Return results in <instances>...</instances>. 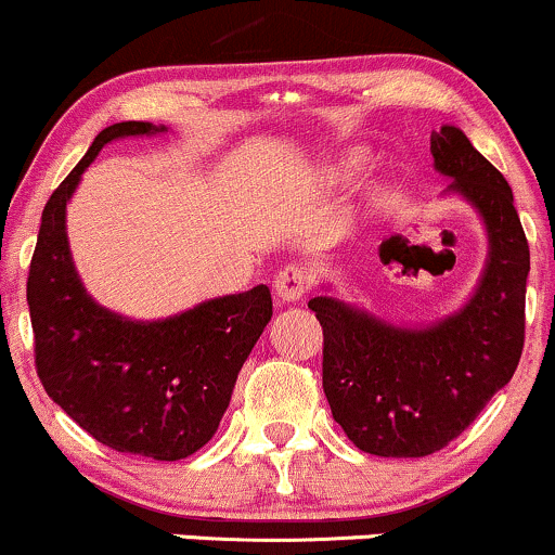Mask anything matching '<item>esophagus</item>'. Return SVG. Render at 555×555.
<instances>
[{
    "instance_id": "esophagus-1",
    "label": "esophagus",
    "mask_w": 555,
    "mask_h": 555,
    "mask_svg": "<svg viewBox=\"0 0 555 555\" xmlns=\"http://www.w3.org/2000/svg\"><path fill=\"white\" fill-rule=\"evenodd\" d=\"M310 289V271L302 266L292 263L276 273V282H273V292L284 302H297L302 299L305 292Z\"/></svg>"
}]
</instances>
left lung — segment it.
<instances>
[{
  "instance_id": "left-lung-1",
  "label": "left lung",
  "mask_w": 555,
  "mask_h": 555,
  "mask_svg": "<svg viewBox=\"0 0 555 555\" xmlns=\"http://www.w3.org/2000/svg\"><path fill=\"white\" fill-rule=\"evenodd\" d=\"M433 162L480 211L490 258L475 297L425 331L386 326L331 297L310 299L323 328V391L331 415L360 451L417 460L473 425L512 380L525 347L530 245L514 193L456 127H441Z\"/></svg>"
}]
</instances>
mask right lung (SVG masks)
<instances>
[{
  "label": "right lung",
  "instance_id": "add662e5",
  "mask_svg": "<svg viewBox=\"0 0 555 555\" xmlns=\"http://www.w3.org/2000/svg\"><path fill=\"white\" fill-rule=\"evenodd\" d=\"M156 130L164 127H106L54 190L30 258L28 308L36 373L49 397L99 443L177 462L211 441L273 305L269 286L258 284L169 321L132 323L86 295L67 247L69 195L109 140Z\"/></svg>",
  "mask_w": 555,
  "mask_h": 555
}]
</instances>
